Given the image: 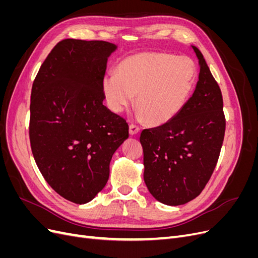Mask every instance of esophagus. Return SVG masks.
I'll list each match as a JSON object with an SVG mask.
<instances>
[{
    "mask_svg": "<svg viewBox=\"0 0 258 258\" xmlns=\"http://www.w3.org/2000/svg\"><path fill=\"white\" fill-rule=\"evenodd\" d=\"M139 131H140V128H139V126H137V124L131 123L130 126H129V134H130L131 136L137 135Z\"/></svg>",
    "mask_w": 258,
    "mask_h": 258,
    "instance_id": "1",
    "label": "esophagus"
}]
</instances>
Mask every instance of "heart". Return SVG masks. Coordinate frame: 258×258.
<instances>
[{
    "instance_id": "heart-1",
    "label": "heart",
    "mask_w": 258,
    "mask_h": 258,
    "mask_svg": "<svg viewBox=\"0 0 258 258\" xmlns=\"http://www.w3.org/2000/svg\"><path fill=\"white\" fill-rule=\"evenodd\" d=\"M197 77L194 61L167 52H140L123 59L102 88L111 111L120 114L135 102L140 115L162 124L182 110Z\"/></svg>"
}]
</instances>
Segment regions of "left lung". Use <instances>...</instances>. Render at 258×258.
<instances>
[{
  "label": "left lung",
  "mask_w": 258,
  "mask_h": 258,
  "mask_svg": "<svg viewBox=\"0 0 258 258\" xmlns=\"http://www.w3.org/2000/svg\"><path fill=\"white\" fill-rule=\"evenodd\" d=\"M200 72L192 96L172 119L144 129V182L155 199L179 206L199 196L212 175L224 141L226 119L220 86L200 50Z\"/></svg>",
  "instance_id": "left-lung-1"
}]
</instances>
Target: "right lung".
I'll return each mask as SVG.
<instances>
[{
  "instance_id": "1",
  "label": "right lung",
  "mask_w": 258,
  "mask_h": 258,
  "mask_svg": "<svg viewBox=\"0 0 258 258\" xmlns=\"http://www.w3.org/2000/svg\"><path fill=\"white\" fill-rule=\"evenodd\" d=\"M116 45L67 38L51 49L32 85L29 137L45 181L64 199L87 204L103 189L115 151L129 137L103 105L106 62Z\"/></svg>"
}]
</instances>
